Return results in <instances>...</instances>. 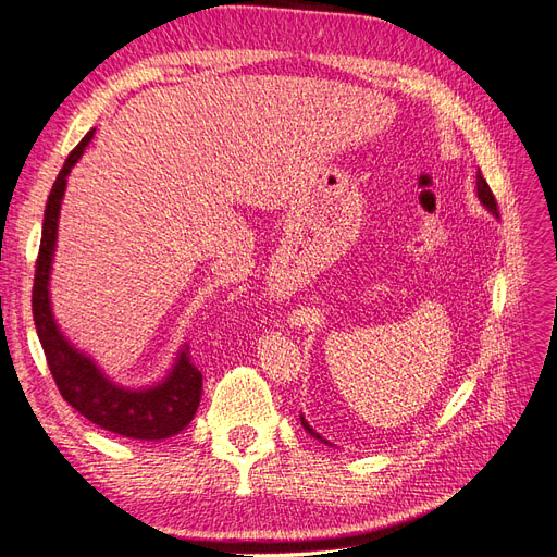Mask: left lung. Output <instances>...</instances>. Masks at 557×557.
Segmentation results:
<instances>
[{
	"instance_id": "left-lung-1",
	"label": "left lung",
	"mask_w": 557,
	"mask_h": 557,
	"mask_svg": "<svg viewBox=\"0 0 557 557\" xmlns=\"http://www.w3.org/2000/svg\"><path fill=\"white\" fill-rule=\"evenodd\" d=\"M476 195H479V199H481V205L491 211L495 218H499V211H497V201H495V195H493V190H491V185L485 183V178L481 176V172L476 174ZM299 420H301V425H305V430L311 434V436H315V440H320V442H325L323 436H320L307 420H305V416H299ZM325 444H330V442H325Z\"/></svg>"
}]
</instances>
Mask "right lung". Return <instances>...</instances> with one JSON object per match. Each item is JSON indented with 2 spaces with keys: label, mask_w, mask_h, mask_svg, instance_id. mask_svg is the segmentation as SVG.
Masks as SVG:
<instances>
[{
  "label": "right lung",
  "mask_w": 557,
  "mask_h": 557,
  "mask_svg": "<svg viewBox=\"0 0 557 557\" xmlns=\"http://www.w3.org/2000/svg\"><path fill=\"white\" fill-rule=\"evenodd\" d=\"M92 134L95 129H90L72 150L70 158L64 160V166L53 183V190L48 195L41 246L35 269V288H32V315H35L48 369L64 401H70L90 423L113 434L141 442L170 440L183 428H188L201 399V372L193 364L190 348L183 346L178 350L172 372L160 383L148 387H125L104 376L92 358H88L86 352H81L66 339L55 323L53 309H50L48 283L55 256L58 218L66 188V176H70L72 166L81 160L83 150L92 141Z\"/></svg>",
  "instance_id": "1"
}]
</instances>
